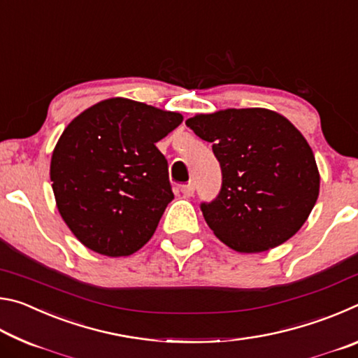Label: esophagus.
Listing matches in <instances>:
<instances>
[{
	"instance_id": "1",
	"label": "esophagus",
	"mask_w": 358,
	"mask_h": 358,
	"mask_svg": "<svg viewBox=\"0 0 358 358\" xmlns=\"http://www.w3.org/2000/svg\"><path fill=\"white\" fill-rule=\"evenodd\" d=\"M194 191H196V186H194V183H187V185L181 186V192H183L185 197H192Z\"/></svg>"
}]
</instances>
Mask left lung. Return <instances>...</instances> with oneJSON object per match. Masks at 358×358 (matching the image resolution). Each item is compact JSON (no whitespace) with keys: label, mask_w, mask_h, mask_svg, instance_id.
<instances>
[{"label":"left lung","mask_w":358,"mask_h":358,"mask_svg":"<svg viewBox=\"0 0 358 358\" xmlns=\"http://www.w3.org/2000/svg\"><path fill=\"white\" fill-rule=\"evenodd\" d=\"M186 124L213 143L222 172L215 201L201 203L208 227L238 252H264L287 241L310 216L320 177L301 132L268 108L201 113Z\"/></svg>","instance_id":"1"}]
</instances>
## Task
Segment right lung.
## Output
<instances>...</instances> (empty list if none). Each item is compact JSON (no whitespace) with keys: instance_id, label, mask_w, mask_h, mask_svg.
I'll return each instance as SVG.
<instances>
[{"instance_id":"obj_1","label":"right lung","mask_w":358,"mask_h":358,"mask_svg":"<svg viewBox=\"0 0 358 358\" xmlns=\"http://www.w3.org/2000/svg\"><path fill=\"white\" fill-rule=\"evenodd\" d=\"M180 113L112 98L87 108L63 131L50 180L71 232L102 256H131L153 237L173 192L156 142Z\"/></svg>"}]
</instances>
